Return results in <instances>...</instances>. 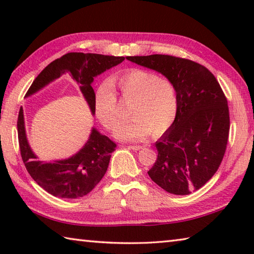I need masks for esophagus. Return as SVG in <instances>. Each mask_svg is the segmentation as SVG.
Listing matches in <instances>:
<instances>
[{
    "label": "esophagus",
    "mask_w": 254,
    "mask_h": 254,
    "mask_svg": "<svg viewBox=\"0 0 254 254\" xmlns=\"http://www.w3.org/2000/svg\"><path fill=\"white\" fill-rule=\"evenodd\" d=\"M127 148L132 149V150H140V149L143 148V145H128Z\"/></svg>",
    "instance_id": "1"
}]
</instances>
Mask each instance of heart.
I'll return each instance as SVG.
<instances>
[{
	"label": "heart",
	"mask_w": 254,
	"mask_h": 254,
	"mask_svg": "<svg viewBox=\"0 0 254 254\" xmlns=\"http://www.w3.org/2000/svg\"><path fill=\"white\" fill-rule=\"evenodd\" d=\"M113 87L119 88L123 100L131 102V119L113 131L118 140L140 141L150 132L153 136H160L174 124L178 113V95L174 84L154 72L134 68L112 77L109 83L98 86L94 94V111L104 127L112 128L119 122Z\"/></svg>",
	"instance_id": "heart-1"
}]
</instances>
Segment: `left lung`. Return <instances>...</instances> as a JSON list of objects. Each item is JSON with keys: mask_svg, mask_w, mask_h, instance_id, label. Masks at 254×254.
<instances>
[{"mask_svg": "<svg viewBox=\"0 0 254 254\" xmlns=\"http://www.w3.org/2000/svg\"><path fill=\"white\" fill-rule=\"evenodd\" d=\"M170 80L178 95L173 126L156 142L149 177L174 195H188L213 177L224 157L230 131L226 97L207 68L168 55L127 57Z\"/></svg>", "mask_w": 254, "mask_h": 254, "instance_id": "obj_1", "label": "left lung"}]
</instances>
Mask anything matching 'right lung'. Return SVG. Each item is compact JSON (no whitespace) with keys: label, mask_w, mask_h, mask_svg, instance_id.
Listing matches in <instances>:
<instances>
[{"label":"right lung","mask_w":254,"mask_h":254,"mask_svg":"<svg viewBox=\"0 0 254 254\" xmlns=\"http://www.w3.org/2000/svg\"><path fill=\"white\" fill-rule=\"evenodd\" d=\"M124 60V57L98 54L69 53L54 60L42 70L25 97H30L62 75L69 76L78 85L92 115L94 111V78ZM18 136L21 157L32 179L47 192L59 198H79L92 191L101 182L109 167L115 144L106 135L92 127L85 144L71 157L59 160L41 161L30 147L25 132L24 114L21 106L18 118Z\"/></svg>","instance_id":"right-lung-1"}]
</instances>
